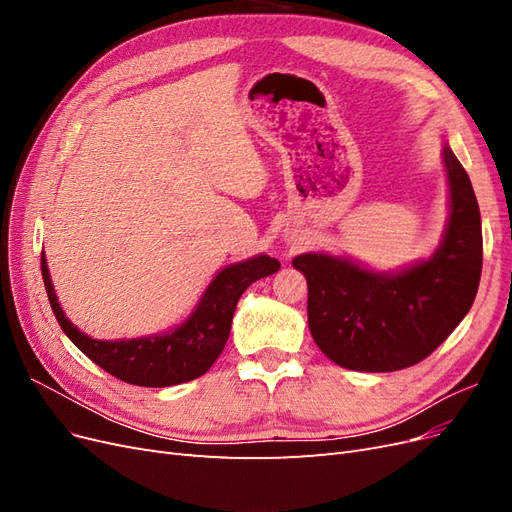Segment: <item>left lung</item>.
<instances>
[{"instance_id": "8db88e82", "label": "left lung", "mask_w": 512, "mask_h": 512, "mask_svg": "<svg viewBox=\"0 0 512 512\" xmlns=\"http://www.w3.org/2000/svg\"><path fill=\"white\" fill-rule=\"evenodd\" d=\"M442 156L451 213L431 258L391 273L320 252L292 260L307 280L309 331L333 363L406 369L427 359L470 312L483 269L480 211L466 168L448 145Z\"/></svg>"}]
</instances>
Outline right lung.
I'll return each mask as SVG.
<instances>
[{
  "instance_id": "right-lung-1",
  "label": "right lung",
  "mask_w": 512,
  "mask_h": 512,
  "mask_svg": "<svg viewBox=\"0 0 512 512\" xmlns=\"http://www.w3.org/2000/svg\"><path fill=\"white\" fill-rule=\"evenodd\" d=\"M40 265L53 314L72 344L111 376L128 384L151 386V389L190 382L209 371L228 342L232 316H235L241 294L260 277L280 269V262L265 254L237 262L213 277L194 312L177 329L164 335L102 342V339H91L81 333L66 318L51 284L44 252Z\"/></svg>"
}]
</instances>
